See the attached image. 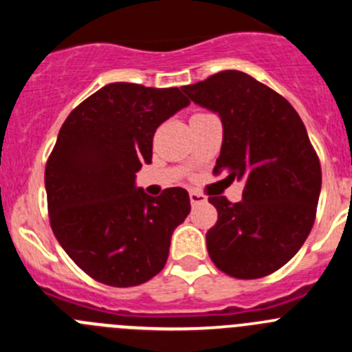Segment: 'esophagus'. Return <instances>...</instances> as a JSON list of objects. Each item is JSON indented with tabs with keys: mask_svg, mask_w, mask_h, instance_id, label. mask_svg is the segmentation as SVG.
I'll list each match as a JSON object with an SVG mask.
<instances>
[{
	"mask_svg": "<svg viewBox=\"0 0 352 352\" xmlns=\"http://www.w3.org/2000/svg\"><path fill=\"white\" fill-rule=\"evenodd\" d=\"M190 203L194 204H201V203H206V197L203 194H199V192H190Z\"/></svg>",
	"mask_w": 352,
	"mask_h": 352,
	"instance_id": "obj_1",
	"label": "esophagus"
}]
</instances>
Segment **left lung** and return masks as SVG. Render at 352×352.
<instances>
[{
  "mask_svg": "<svg viewBox=\"0 0 352 352\" xmlns=\"http://www.w3.org/2000/svg\"><path fill=\"white\" fill-rule=\"evenodd\" d=\"M182 89L222 121L213 173L243 183L239 203L208 199L219 211L206 232L208 254L236 278L270 275L296 256L316 220L321 164L303 121L284 96L245 72H219Z\"/></svg>",
  "mask_w": 352,
  "mask_h": 352,
  "instance_id": "obj_1",
  "label": "left lung"
}]
</instances>
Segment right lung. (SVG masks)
Instances as JSON below:
<instances>
[{"mask_svg": "<svg viewBox=\"0 0 352 352\" xmlns=\"http://www.w3.org/2000/svg\"><path fill=\"white\" fill-rule=\"evenodd\" d=\"M188 104L178 88L113 82L65 120L45 166L49 217L63 250L95 280L132 287L166 266L190 197L182 186L151 197L135 173L151 164L155 130Z\"/></svg>", "mask_w": 352, "mask_h": 352, "instance_id": "add662e5", "label": "right lung"}]
</instances>
